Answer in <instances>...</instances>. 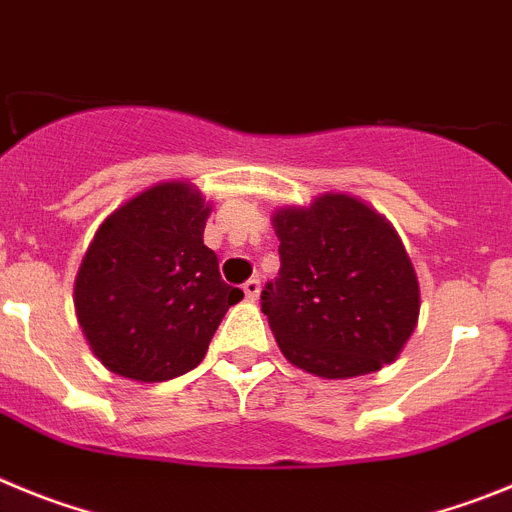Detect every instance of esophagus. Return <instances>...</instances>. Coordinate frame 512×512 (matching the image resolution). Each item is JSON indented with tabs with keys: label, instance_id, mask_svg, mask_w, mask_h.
<instances>
[{
	"label": "esophagus",
	"instance_id": "esophagus-1",
	"mask_svg": "<svg viewBox=\"0 0 512 512\" xmlns=\"http://www.w3.org/2000/svg\"><path fill=\"white\" fill-rule=\"evenodd\" d=\"M242 288H245V296L250 298V301H257V296H260V280L250 278Z\"/></svg>",
	"mask_w": 512,
	"mask_h": 512
}]
</instances>
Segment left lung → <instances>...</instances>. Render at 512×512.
Wrapping results in <instances>:
<instances>
[{"label": "left lung", "instance_id": "1", "mask_svg": "<svg viewBox=\"0 0 512 512\" xmlns=\"http://www.w3.org/2000/svg\"><path fill=\"white\" fill-rule=\"evenodd\" d=\"M273 224L280 270L260 303L285 357L329 380L393 362L418 321V280L395 229L344 193L278 211Z\"/></svg>", "mask_w": 512, "mask_h": 512}]
</instances>
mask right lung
<instances>
[{
  "label": "right lung",
  "instance_id": "right-lung-1",
  "mask_svg": "<svg viewBox=\"0 0 512 512\" xmlns=\"http://www.w3.org/2000/svg\"><path fill=\"white\" fill-rule=\"evenodd\" d=\"M209 206L188 183H160L101 224L76 278V313L112 372L163 382L199 365L242 290L204 245Z\"/></svg>",
  "mask_w": 512,
  "mask_h": 512
}]
</instances>
